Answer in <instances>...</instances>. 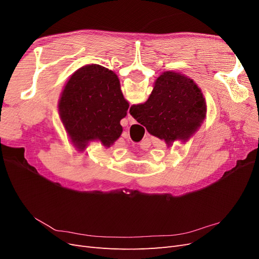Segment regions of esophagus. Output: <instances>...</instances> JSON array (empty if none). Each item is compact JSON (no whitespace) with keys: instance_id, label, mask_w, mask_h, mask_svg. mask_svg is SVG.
Wrapping results in <instances>:
<instances>
[{"instance_id":"obj_1","label":"esophagus","mask_w":259,"mask_h":259,"mask_svg":"<svg viewBox=\"0 0 259 259\" xmlns=\"http://www.w3.org/2000/svg\"><path fill=\"white\" fill-rule=\"evenodd\" d=\"M128 122H130V124H135V123H136L134 117H133L130 113H128Z\"/></svg>"}]
</instances>
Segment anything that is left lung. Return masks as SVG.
Wrapping results in <instances>:
<instances>
[{
	"instance_id": "left-lung-1",
	"label": "left lung",
	"mask_w": 259,
	"mask_h": 259,
	"mask_svg": "<svg viewBox=\"0 0 259 259\" xmlns=\"http://www.w3.org/2000/svg\"><path fill=\"white\" fill-rule=\"evenodd\" d=\"M128 107L116 74L99 65L75 71L59 100L61 121L74 145L82 149L94 139L110 147L122 134L120 121Z\"/></svg>"
}]
</instances>
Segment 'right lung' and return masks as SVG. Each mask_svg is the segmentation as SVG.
Returning a JSON list of instances; mask_svg holds the SVG:
<instances>
[{
	"label": "right lung",
	"mask_w": 259,
	"mask_h": 259,
	"mask_svg": "<svg viewBox=\"0 0 259 259\" xmlns=\"http://www.w3.org/2000/svg\"><path fill=\"white\" fill-rule=\"evenodd\" d=\"M130 113L151 135L165 140L188 139L206 115V104L193 80L175 71H166L155 81L145 104L132 106Z\"/></svg>",
	"instance_id": "obj_1"
}]
</instances>
